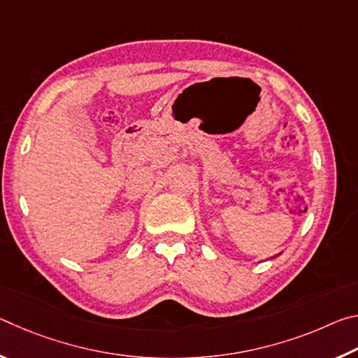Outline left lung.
Returning a JSON list of instances; mask_svg holds the SVG:
<instances>
[{
	"label": "left lung",
	"mask_w": 358,
	"mask_h": 358,
	"mask_svg": "<svg viewBox=\"0 0 358 358\" xmlns=\"http://www.w3.org/2000/svg\"><path fill=\"white\" fill-rule=\"evenodd\" d=\"M278 256H281V252H280V254H278ZM275 257H276V256H273V257H271V259H275Z\"/></svg>",
	"instance_id": "1"
}]
</instances>
